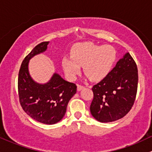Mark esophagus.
I'll list each match as a JSON object with an SVG mask.
<instances>
[{
  "label": "esophagus",
  "mask_w": 152,
  "mask_h": 152,
  "mask_svg": "<svg viewBox=\"0 0 152 152\" xmlns=\"http://www.w3.org/2000/svg\"><path fill=\"white\" fill-rule=\"evenodd\" d=\"M84 86L80 85V84H77V90L78 91H80V90H81V89H84Z\"/></svg>",
  "instance_id": "34e87169"
}]
</instances>
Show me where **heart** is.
Masks as SVG:
<instances>
[{
    "label": "heart",
    "instance_id": "heart-1",
    "mask_svg": "<svg viewBox=\"0 0 152 152\" xmlns=\"http://www.w3.org/2000/svg\"><path fill=\"white\" fill-rule=\"evenodd\" d=\"M116 60V51L111 45H99L93 42L79 43L71 50V57L65 56L62 65L65 74L74 79L83 67L84 73L92 81L105 78Z\"/></svg>",
    "mask_w": 152,
    "mask_h": 152
}]
</instances>
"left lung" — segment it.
Returning <instances> with one entry per match:
<instances>
[{"instance_id":"8db88e82","label":"left lung","mask_w":152,"mask_h":152,"mask_svg":"<svg viewBox=\"0 0 152 152\" xmlns=\"http://www.w3.org/2000/svg\"><path fill=\"white\" fill-rule=\"evenodd\" d=\"M138 81L137 65L127 52L104 79L92 88V116L100 122H114L124 117L134 104Z\"/></svg>"}]
</instances>
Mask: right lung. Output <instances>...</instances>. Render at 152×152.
Listing matches in <instances>:
<instances>
[{"mask_svg": "<svg viewBox=\"0 0 152 152\" xmlns=\"http://www.w3.org/2000/svg\"><path fill=\"white\" fill-rule=\"evenodd\" d=\"M49 41L38 44L22 61L18 76L20 103L27 114L38 122L54 124L60 122L66 112L67 105L76 92V85L54 73L47 84L33 80L28 71L29 60L45 52Z\"/></svg>", "mask_w": 152, "mask_h": 152, "instance_id": "add662e5", "label": "right lung"}]
</instances>
